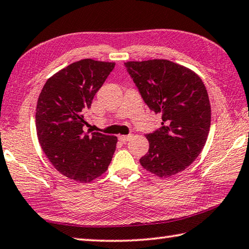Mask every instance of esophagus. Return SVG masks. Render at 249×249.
<instances>
[{
	"mask_svg": "<svg viewBox=\"0 0 249 249\" xmlns=\"http://www.w3.org/2000/svg\"><path fill=\"white\" fill-rule=\"evenodd\" d=\"M130 138H132V135H121L119 136V140L122 142H127Z\"/></svg>",
	"mask_w": 249,
	"mask_h": 249,
	"instance_id": "obj_1",
	"label": "esophagus"
}]
</instances>
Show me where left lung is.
<instances>
[{
    "mask_svg": "<svg viewBox=\"0 0 249 249\" xmlns=\"http://www.w3.org/2000/svg\"><path fill=\"white\" fill-rule=\"evenodd\" d=\"M124 65L149 109L161 113V127L147 134L149 150L140 164L159 178L191 165L209 134L211 107L207 89L193 71L168 60Z\"/></svg>",
    "mask_w": 249,
    "mask_h": 249,
    "instance_id": "8db88e82",
    "label": "left lung"
}]
</instances>
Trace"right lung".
<instances>
[{
    "label": "right lung",
    "instance_id": "add662e5",
    "mask_svg": "<svg viewBox=\"0 0 249 249\" xmlns=\"http://www.w3.org/2000/svg\"><path fill=\"white\" fill-rule=\"evenodd\" d=\"M114 66L91 58L71 63L47 80L38 98L40 146L54 168L76 182L89 183L102 175L115 151V136L84 132L89 126L85 112Z\"/></svg>",
    "mask_w": 249,
    "mask_h": 249
}]
</instances>
